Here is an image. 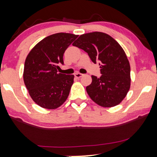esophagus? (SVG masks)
Here are the masks:
<instances>
[{"instance_id":"34e87169","label":"esophagus","mask_w":157,"mask_h":157,"mask_svg":"<svg viewBox=\"0 0 157 157\" xmlns=\"http://www.w3.org/2000/svg\"><path fill=\"white\" fill-rule=\"evenodd\" d=\"M82 76V74H80V73H76L75 75V77H76V78H80V77Z\"/></svg>"}]
</instances>
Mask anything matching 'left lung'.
I'll use <instances>...</instances> for the list:
<instances>
[{
    "instance_id": "1",
    "label": "left lung",
    "mask_w": 157,
    "mask_h": 157,
    "mask_svg": "<svg viewBox=\"0 0 157 157\" xmlns=\"http://www.w3.org/2000/svg\"><path fill=\"white\" fill-rule=\"evenodd\" d=\"M74 46L87 52L94 63L99 62L101 76H91L86 91L94 102L102 107H113L125 98L131 86V68L125 52L113 37L94 32L83 34Z\"/></svg>"
}]
</instances>
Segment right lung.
Segmentation results:
<instances>
[{"label": "right lung", "instance_id": "1", "mask_svg": "<svg viewBox=\"0 0 157 157\" xmlns=\"http://www.w3.org/2000/svg\"><path fill=\"white\" fill-rule=\"evenodd\" d=\"M78 35L56 33L40 41L27 55L23 80L35 103L47 109L60 107L69 94L73 75L58 73L63 54Z\"/></svg>", "mask_w": 157, "mask_h": 157}]
</instances>
